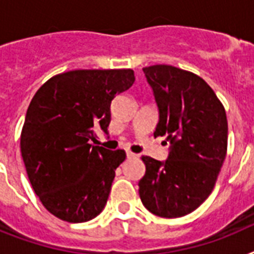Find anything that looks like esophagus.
<instances>
[{
  "label": "esophagus",
  "mask_w": 254,
  "mask_h": 254,
  "mask_svg": "<svg viewBox=\"0 0 254 254\" xmlns=\"http://www.w3.org/2000/svg\"><path fill=\"white\" fill-rule=\"evenodd\" d=\"M127 158H137V157H138V154H134V153H131V151L127 150Z\"/></svg>",
  "instance_id": "34e87169"
}]
</instances>
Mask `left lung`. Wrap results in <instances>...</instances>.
Returning <instances> with one entry per match:
<instances>
[{
	"label": "left lung",
	"mask_w": 254,
	"mask_h": 254,
	"mask_svg": "<svg viewBox=\"0 0 254 254\" xmlns=\"http://www.w3.org/2000/svg\"><path fill=\"white\" fill-rule=\"evenodd\" d=\"M159 111L154 137L170 142L165 162L142 155V204L157 216L189 215L212 192L227 155L228 123L223 104L200 76L173 65L143 68Z\"/></svg>",
	"instance_id": "obj_1"
}]
</instances>
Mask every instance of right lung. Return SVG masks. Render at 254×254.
I'll list each match as a JSON object with an SVG mask.
<instances>
[{
	"instance_id": "1",
	"label": "right lung",
	"mask_w": 254,
	"mask_h": 254,
	"mask_svg": "<svg viewBox=\"0 0 254 254\" xmlns=\"http://www.w3.org/2000/svg\"><path fill=\"white\" fill-rule=\"evenodd\" d=\"M133 69H75L46 81L34 95L21 133V153L33 190L54 216L92 220L104 209L125 151L92 146L108 133L111 103L133 85Z\"/></svg>"
}]
</instances>
